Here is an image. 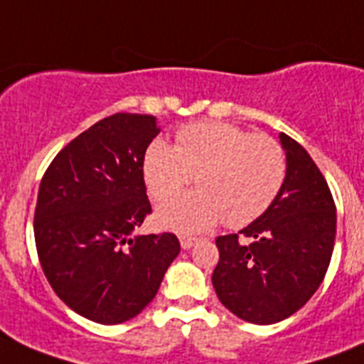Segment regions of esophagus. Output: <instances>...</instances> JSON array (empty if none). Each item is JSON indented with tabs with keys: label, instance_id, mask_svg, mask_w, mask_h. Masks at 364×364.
Wrapping results in <instances>:
<instances>
[{
	"label": "esophagus",
	"instance_id": "obj_1",
	"mask_svg": "<svg viewBox=\"0 0 364 364\" xmlns=\"http://www.w3.org/2000/svg\"><path fill=\"white\" fill-rule=\"evenodd\" d=\"M179 242H181V247L183 249H191L194 245V243L198 242V240L193 238V236H181V238H179Z\"/></svg>",
	"mask_w": 364,
	"mask_h": 364
}]
</instances>
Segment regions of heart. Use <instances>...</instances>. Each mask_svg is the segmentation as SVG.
I'll list each match as a JSON object with an SVG mask.
<instances>
[{
  "mask_svg": "<svg viewBox=\"0 0 364 364\" xmlns=\"http://www.w3.org/2000/svg\"><path fill=\"white\" fill-rule=\"evenodd\" d=\"M198 191L156 211L159 227L200 232L225 221L247 227L259 219L285 179L282 145L228 122H196L177 132V147L154 139L143 156V179L151 198L164 204L188 183Z\"/></svg>",
  "mask_w": 364,
  "mask_h": 364,
  "instance_id": "b5f03b06",
  "label": "heart"
}]
</instances>
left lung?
Here are the masks:
<instances>
[{
    "label": "left lung",
    "mask_w": 364,
    "mask_h": 364,
    "mask_svg": "<svg viewBox=\"0 0 364 364\" xmlns=\"http://www.w3.org/2000/svg\"><path fill=\"white\" fill-rule=\"evenodd\" d=\"M279 141L287 171L276 200L238 234L215 242L219 262L211 282L217 296L255 325L283 321L314 296L336 236V205L323 173L293 137L282 132Z\"/></svg>",
    "instance_id": "8db88e82"
}]
</instances>
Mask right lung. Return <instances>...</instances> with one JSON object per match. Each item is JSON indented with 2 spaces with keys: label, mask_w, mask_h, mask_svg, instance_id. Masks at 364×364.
<instances>
[{
  "label": "right lung",
  "mask_w": 364,
  "mask_h": 364,
  "mask_svg": "<svg viewBox=\"0 0 364 364\" xmlns=\"http://www.w3.org/2000/svg\"><path fill=\"white\" fill-rule=\"evenodd\" d=\"M159 132L153 115L105 117L54 156L39 185V262L58 299L90 321L136 317L181 249L176 234H134L151 213L143 156Z\"/></svg>",
  "instance_id": "obj_1"
}]
</instances>
